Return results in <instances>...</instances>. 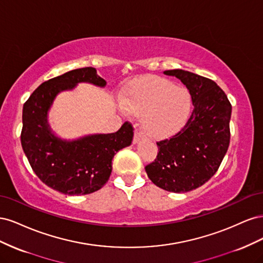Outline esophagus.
<instances>
[{"label": "esophagus", "instance_id": "1", "mask_svg": "<svg viewBox=\"0 0 263 263\" xmlns=\"http://www.w3.org/2000/svg\"><path fill=\"white\" fill-rule=\"evenodd\" d=\"M142 139V136L140 135V133L138 132H135V135H134V139H133V144H138V142H140V140Z\"/></svg>", "mask_w": 263, "mask_h": 263}]
</instances>
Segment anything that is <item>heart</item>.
<instances>
[{
    "mask_svg": "<svg viewBox=\"0 0 263 263\" xmlns=\"http://www.w3.org/2000/svg\"><path fill=\"white\" fill-rule=\"evenodd\" d=\"M122 107L140 117V127L148 137L161 139L183 128L192 109L190 92L162 78L144 77L125 87Z\"/></svg>",
    "mask_w": 263,
    "mask_h": 263,
    "instance_id": "1",
    "label": "heart"
}]
</instances>
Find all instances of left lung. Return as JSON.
I'll return each mask as SVG.
<instances>
[{
  "label": "left lung",
  "instance_id": "obj_1",
  "mask_svg": "<svg viewBox=\"0 0 263 263\" xmlns=\"http://www.w3.org/2000/svg\"><path fill=\"white\" fill-rule=\"evenodd\" d=\"M163 73L186 86L194 107L184 128L157 142V159L146 172L157 186L185 193L203 185L218 170L229 146L232 105L224 91L208 78L181 69Z\"/></svg>",
  "mask_w": 263,
  "mask_h": 263
}]
</instances>
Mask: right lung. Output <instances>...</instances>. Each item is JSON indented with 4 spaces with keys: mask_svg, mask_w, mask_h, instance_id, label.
<instances>
[{
    "mask_svg": "<svg viewBox=\"0 0 263 263\" xmlns=\"http://www.w3.org/2000/svg\"><path fill=\"white\" fill-rule=\"evenodd\" d=\"M79 83L105 87L106 81L92 67L71 70L44 82L23 107L21 141L36 176L46 185L66 195H85L100 190L112 172L117 151L130 146L133 127L124 123L113 134H90L65 139L49 123V110L57 95L74 90Z\"/></svg>",
    "mask_w": 263,
    "mask_h": 263,
    "instance_id": "1",
    "label": "right lung"
}]
</instances>
